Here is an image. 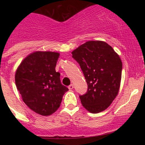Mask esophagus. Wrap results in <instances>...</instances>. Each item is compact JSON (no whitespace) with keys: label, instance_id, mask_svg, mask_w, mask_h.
<instances>
[{"label":"esophagus","instance_id":"obj_1","mask_svg":"<svg viewBox=\"0 0 145 145\" xmlns=\"http://www.w3.org/2000/svg\"><path fill=\"white\" fill-rule=\"evenodd\" d=\"M68 88L69 89V90H72V89L74 88V85H73V84H71V85H70V86H69Z\"/></svg>","mask_w":145,"mask_h":145}]
</instances>
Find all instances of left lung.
Listing matches in <instances>:
<instances>
[{
    "mask_svg": "<svg viewBox=\"0 0 145 145\" xmlns=\"http://www.w3.org/2000/svg\"><path fill=\"white\" fill-rule=\"evenodd\" d=\"M80 64L88 91L80 96L83 107L93 114L105 111L117 96L121 81L122 62L106 42L89 40L71 52Z\"/></svg>",
    "mask_w": 145,
    "mask_h": 145,
    "instance_id": "obj_1",
    "label": "left lung"
}]
</instances>
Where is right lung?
<instances>
[{
    "label": "right lung",
    "instance_id": "1",
    "mask_svg": "<svg viewBox=\"0 0 145 145\" xmlns=\"http://www.w3.org/2000/svg\"><path fill=\"white\" fill-rule=\"evenodd\" d=\"M59 55L56 52L35 51L27 55L16 70L15 84L23 102L42 116L55 113L69 90L61 83L60 74L55 71Z\"/></svg>",
    "mask_w": 145,
    "mask_h": 145
}]
</instances>
